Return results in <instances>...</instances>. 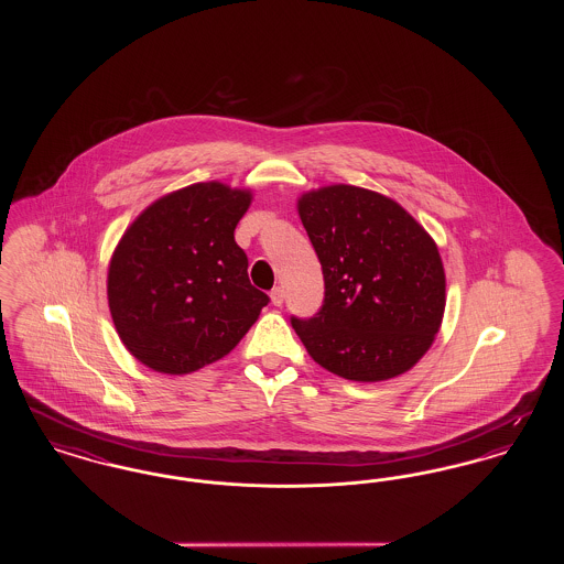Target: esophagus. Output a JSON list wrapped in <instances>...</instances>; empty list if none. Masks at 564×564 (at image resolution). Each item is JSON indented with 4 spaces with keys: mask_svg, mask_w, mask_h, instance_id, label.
Here are the masks:
<instances>
[{
    "mask_svg": "<svg viewBox=\"0 0 564 564\" xmlns=\"http://www.w3.org/2000/svg\"><path fill=\"white\" fill-rule=\"evenodd\" d=\"M283 300H285V292H283V288H274V290L270 292V302H272L274 306H281V304H283Z\"/></svg>",
    "mask_w": 564,
    "mask_h": 564,
    "instance_id": "esophagus-1",
    "label": "esophagus"
}]
</instances>
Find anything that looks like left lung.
Here are the masks:
<instances>
[{"label":"left lung","mask_w":564,"mask_h":564,"mask_svg":"<svg viewBox=\"0 0 564 564\" xmlns=\"http://www.w3.org/2000/svg\"><path fill=\"white\" fill-rule=\"evenodd\" d=\"M297 215L325 281L322 311L292 319L308 355L357 382L414 368L446 308V274L430 232L393 198L349 184L300 194Z\"/></svg>","instance_id":"1"}]
</instances>
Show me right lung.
Wrapping results in <instances>:
<instances>
[{
  "mask_svg": "<svg viewBox=\"0 0 564 564\" xmlns=\"http://www.w3.org/2000/svg\"><path fill=\"white\" fill-rule=\"evenodd\" d=\"M251 200L249 188L200 182L156 198L124 230L109 260V313L145 368L196 372L258 322L269 295L249 283L235 241Z\"/></svg>",
  "mask_w": 564,
  "mask_h": 564,
  "instance_id": "1",
  "label": "right lung"
}]
</instances>
